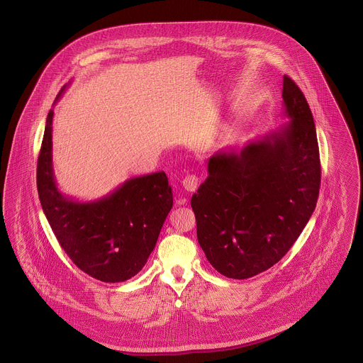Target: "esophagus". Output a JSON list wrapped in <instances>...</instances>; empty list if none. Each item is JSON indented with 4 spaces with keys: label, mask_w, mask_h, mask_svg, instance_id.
I'll use <instances>...</instances> for the list:
<instances>
[{
    "label": "esophagus",
    "mask_w": 363,
    "mask_h": 363,
    "mask_svg": "<svg viewBox=\"0 0 363 363\" xmlns=\"http://www.w3.org/2000/svg\"><path fill=\"white\" fill-rule=\"evenodd\" d=\"M199 183H200V180H199V177H197V176H194V174H189V176H186V177L183 179V182H182V184H183L184 190H187V191H190V193L197 190Z\"/></svg>",
    "instance_id": "34e87169"
}]
</instances>
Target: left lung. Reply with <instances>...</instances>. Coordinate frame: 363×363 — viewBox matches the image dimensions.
<instances>
[{
    "mask_svg": "<svg viewBox=\"0 0 363 363\" xmlns=\"http://www.w3.org/2000/svg\"><path fill=\"white\" fill-rule=\"evenodd\" d=\"M281 128L240 152H218L191 197L197 239L222 275L246 279L271 268L296 242L315 208L320 155L311 107L284 75Z\"/></svg>",
    "mask_w": 363,
    "mask_h": 363,
    "instance_id": "obj_1",
    "label": "left lung"
}]
</instances>
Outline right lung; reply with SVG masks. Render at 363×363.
<instances>
[{"mask_svg": "<svg viewBox=\"0 0 363 363\" xmlns=\"http://www.w3.org/2000/svg\"><path fill=\"white\" fill-rule=\"evenodd\" d=\"M65 91L57 95L55 102ZM52 116L46 120L38 159V191L52 232L72 262L102 282H123L138 274L155 249L163 222L173 207L164 172L128 179L95 201L62 194L52 173Z\"/></svg>", "mask_w": 363, "mask_h": 363, "instance_id": "obj_1", "label": "right lung"}]
</instances>
